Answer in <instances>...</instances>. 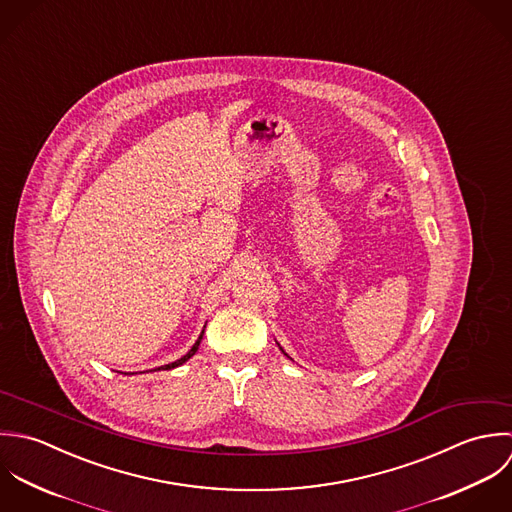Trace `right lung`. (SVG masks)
<instances>
[{"instance_id":"add662e5","label":"right lung","mask_w":512,"mask_h":512,"mask_svg":"<svg viewBox=\"0 0 512 512\" xmlns=\"http://www.w3.org/2000/svg\"><path fill=\"white\" fill-rule=\"evenodd\" d=\"M202 336H204V330H202V334H200V338H198V340H196V344H194V346H192V350H190V352H188V354H186V356H184V358H180V360H176V362H172V364H166V366H162V368H164V370H170V368H176V366H182V364H184V362H186V360H190V358H192V356H194V354H196V352H198V346H200V342H202Z\"/></svg>"}]
</instances>
